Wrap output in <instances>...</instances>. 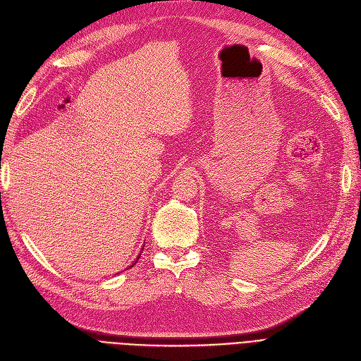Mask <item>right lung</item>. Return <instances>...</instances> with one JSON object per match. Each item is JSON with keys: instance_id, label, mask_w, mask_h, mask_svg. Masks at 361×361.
<instances>
[{"instance_id": "right-lung-1", "label": "right lung", "mask_w": 361, "mask_h": 361, "mask_svg": "<svg viewBox=\"0 0 361 361\" xmlns=\"http://www.w3.org/2000/svg\"><path fill=\"white\" fill-rule=\"evenodd\" d=\"M134 264H135V262H134ZM134 264H133V265H134Z\"/></svg>"}]
</instances>
